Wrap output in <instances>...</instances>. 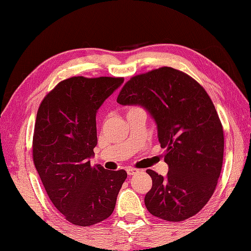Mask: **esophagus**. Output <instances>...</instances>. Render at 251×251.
I'll list each match as a JSON object with an SVG mask.
<instances>
[{
	"label": "esophagus",
	"mask_w": 251,
	"mask_h": 251,
	"mask_svg": "<svg viewBox=\"0 0 251 251\" xmlns=\"http://www.w3.org/2000/svg\"><path fill=\"white\" fill-rule=\"evenodd\" d=\"M126 172H127V175H128V176H134L138 172V170L135 169V168H127Z\"/></svg>",
	"instance_id": "esophagus-1"
}]
</instances>
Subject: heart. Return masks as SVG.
<instances>
[{
	"label": "heart",
	"instance_id": "obj_1",
	"mask_svg": "<svg viewBox=\"0 0 251 251\" xmlns=\"http://www.w3.org/2000/svg\"><path fill=\"white\" fill-rule=\"evenodd\" d=\"M135 110H139V107H136V106H131L128 108V111H127V113H129L131 111H135Z\"/></svg>",
	"mask_w": 251,
	"mask_h": 251
}]
</instances>
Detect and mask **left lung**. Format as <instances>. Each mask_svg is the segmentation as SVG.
I'll use <instances>...</instances> for the list:
<instances>
[{
	"label": "left lung",
	"mask_w": 251,
	"mask_h": 251,
	"mask_svg": "<svg viewBox=\"0 0 251 251\" xmlns=\"http://www.w3.org/2000/svg\"><path fill=\"white\" fill-rule=\"evenodd\" d=\"M117 103L144 107L167 148V176L147 170L152 179L145 197L149 213L169 222L199 213L215 191L224 156L223 127L206 91L182 71L162 67L131 78Z\"/></svg>",
	"instance_id": "8db88e82"
}]
</instances>
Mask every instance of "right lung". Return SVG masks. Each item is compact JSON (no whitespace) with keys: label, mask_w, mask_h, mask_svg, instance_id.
Returning a JSON list of instances; mask_svg holds the SVG:
<instances>
[{"label":"right lung","mask_w":251,"mask_h":251,"mask_svg":"<svg viewBox=\"0 0 251 251\" xmlns=\"http://www.w3.org/2000/svg\"><path fill=\"white\" fill-rule=\"evenodd\" d=\"M123 78L72 76L49 92L36 117L33 158L52 204L67 221L91 226L111 216L125 170L91 166L97 113Z\"/></svg>","instance_id":"1"}]
</instances>
